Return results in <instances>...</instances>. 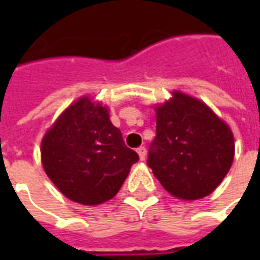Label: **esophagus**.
Here are the masks:
<instances>
[{"instance_id":"34e87169","label":"esophagus","mask_w":260,"mask_h":260,"mask_svg":"<svg viewBox=\"0 0 260 260\" xmlns=\"http://www.w3.org/2000/svg\"><path fill=\"white\" fill-rule=\"evenodd\" d=\"M138 154H139V158H140V160H144L147 156V150L146 147H139L138 150Z\"/></svg>"}]
</instances>
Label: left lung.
Returning a JSON list of instances; mask_svg holds the SVG:
<instances>
[{"label": "left lung", "instance_id": "1", "mask_svg": "<svg viewBox=\"0 0 260 260\" xmlns=\"http://www.w3.org/2000/svg\"><path fill=\"white\" fill-rule=\"evenodd\" d=\"M234 154L230 126L204 102L175 91L156 109V136L147 165L174 197H206L230 171Z\"/></svg>", "mask_w": 260, "mask_h": 260}]
</instances>
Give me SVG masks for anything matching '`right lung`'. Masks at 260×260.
<instances>
[{"instance_id":"right-lung-1","label":"right lung","mask_w":260,"mask_h":260,"mask_svg":"<svg viewBox=\"0 0 260 260\" xmlns=\"http://www.w3.org/2000/svg\"><path fill=\"white\" fill-rule=\"evenodd\" d=\"M139 155L125 146L108 109L87 97L69 106L46 134L42 162L71 201L98 205L113 198Z\"/></svg>"}]
</instances>
